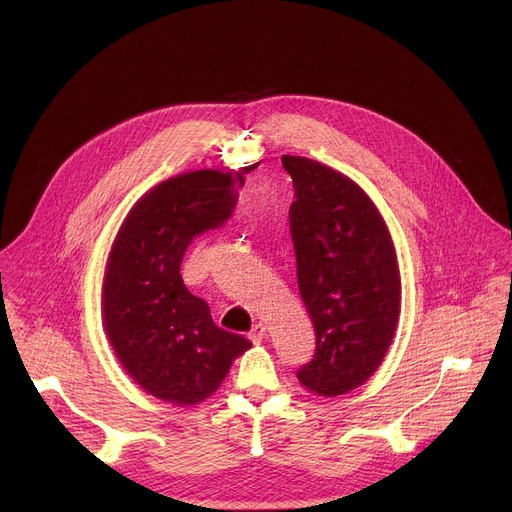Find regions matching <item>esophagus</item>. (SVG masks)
I'll list each match as a JSON object with an SVG mask.
<instances>
[{
	"instance_id": "obj_1",
	"label": "esophagus",
	"mask_w": 512,
	"mask_h": 512,
	"mask_svg": "<svg viewBox=\"0 0 512 512\" xmlns=\"http://www.w3.org/2000/svg\"><path fill=\"white\" fill-rule=\"evenodd\" d=\"M265 336H267V330H265L263 324H255V326L249 330V340H251V342H261Z\"/></svg>"
}]
</instances>
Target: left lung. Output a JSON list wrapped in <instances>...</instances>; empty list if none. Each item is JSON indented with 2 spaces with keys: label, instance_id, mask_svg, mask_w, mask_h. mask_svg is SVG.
Masks as SVG:
<instances>
[{
  "label": "left lung",
  "instance_id": "8db88e82",
  "mask_svg": "<svg viewBox=\"0 0 512 512\" xmlns=\"http://www.w3.org/2000/svg\"><path fill=\"white\" fill-rule=\"evenodd\" d=\"M294 182L289 229L298 285L316 330L300 383L324 397L367 381L389 350L401 306L391 235L352 180L308 158L283 156Z\"/></svg>",
  "mask_w": 512,
  "mask_h": 512
}]
</instances>
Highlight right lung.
<instances>
[{"instance_id":"obj_1","label":"right lung","mask_w":512,"mask_h":512,"mask_svg":"<svg viewBox=\"0 0 512 512\" xmlns=\"http://www.w3.org/2000/svg\"><path fill=\"white\" fill-rule=\"evenodd\" d=\"M247 170H198L162 182L131 208L111 249L105 330L123 369L158 399L178 405L206 399L251 346L245 336L218 328L180 275L194 237L233 216Z\"/></svg>"}]
</instances>
